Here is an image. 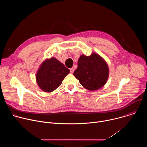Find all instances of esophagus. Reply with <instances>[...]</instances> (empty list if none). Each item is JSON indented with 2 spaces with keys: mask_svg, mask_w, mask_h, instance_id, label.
<instances>
[{
  "mask_svg": "<svg viewBox=\"0 0 147 147\" xmlns=\"http://www.w3.org/2000/svg\"><path fill=\"white\" fill-rule=\"evenodd\" d=\"M70 73H73L74 70L73 68H71V69H70Z\"/></svg>",
  "mask_w": 147,
  "mask_h": 147,
  "instance_id": "34e87169",
  "label": "esophagus"
}]
</instances>
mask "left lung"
Returning <instances> with one entry per match:
<instances>
[{"instance_id": "8db88e82", "label": "left lung", "mask_w": 147, "mask_h": 147, "mask_svg": "<svg viewBox=\"0 0 147 147\" xmlns=\"http://www.w3.org/2000/svg\"><path fill=\"white\" fill-rule=\"evenodd\" d=\"M77 64L78 67L73 75L84 88L95 91L106 84L109 75V67L99 55L95 52L90 56L81 55Z\"/></svg>"}]
</instances>
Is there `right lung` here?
I'll list each match as a JSON object with an SVG mask.
<instances>
[{
	"label": "right lung",
	"mask_w": 147,
	"mask_h": 147,
	"mask_svg": "<svg viewBox=\"0 0 147 147\" xmlns=\"http://www.w3.org/2000/svg\"><path fill=\"white\" fill-rule=\"evenodd\" d=\"M69 73V69L55 57L47 59L39 67L35 76L36 81L43 91L51 92L61 84Z\"/></svg>",
	"instance_id": "add662e5"
}]
</instances>
